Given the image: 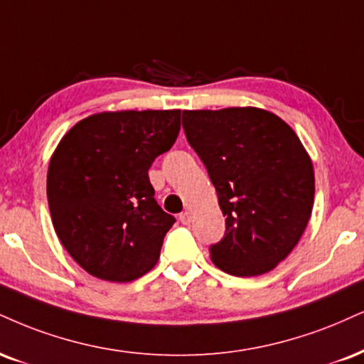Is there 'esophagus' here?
<instances>
[{"instance_id":"1","label":"esophagus","mask_w":364,"mask_h":364,"mask_svg":"<svg viewBox=\"0 0 364 364\" xmlns=\"http://www.w3.org/2000/svg\"><path fill=\"white\" fill-rule=\"evenodd\" d=\"M179 220H181L183 225H190L191 220H193V215H191L190 212H183L181 215H179Z\"/></svg>"}]
</instances>
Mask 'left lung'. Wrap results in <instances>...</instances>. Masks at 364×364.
Instances as JSON below:
<instances>
[{
  "mask_svg": "<svg viewBox=\"0 0 364 364\" xmlns=\"http://www.w3.org/2000/svg\"><path fill=\"white\" fill-rule=\"evenodd\" d=\"M183 129L203 161L225 217L210 247L232 277H259L293 251L312 215V159L287 122L268 110H185Z\"/></svg>",
  "mask_w": 364,
  "mask_h": 364,
  "instance_id": "left-lung-1",
  "label": "left lung"
}]
</instances>
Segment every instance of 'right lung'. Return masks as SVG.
<instances>
[{
  "label": "right lung",
  "mask_w": 364,
  "mask_h": 364,
  "mask_svg": "<svg viewBox=\"0 0 364 364\" xmlns=\"http://www.w3.org/2000/svg\"><path fill=\"white\" fill-rule=\"evenodd\" d=\"M179 127L181 110L102 112L55 147L47 171L52 224L93 277L127 283L156 266L174 217L157 205L147 171Z\"/></svg>",
  "instance_id": "add662e5"
}]
</instances>
